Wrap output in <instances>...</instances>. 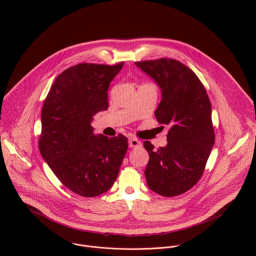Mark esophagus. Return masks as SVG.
Segmentation results:
<instances>
[{"instance_id": "obj_1", "label": "esophagus", "mask_w": 256, "mask_h": 256, "mask_svg": "<svg viewBox=\"0 0 256 256\" xmlns=\"http://www.w3.org/2000/svg\"><path fill=\"white\" fill-rule=\"evenodd\" d=\"M128 144H130V148H138L140 147V142L134 138H128Z\"/></svg>"}]
</instances>
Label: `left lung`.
I'll list each match as a JSON object with an SVG mask.
<instances>
[{
    "instance_id": "1",
    "label": "left lung",
    "mask_w": 256,
    "mask_h": 256,
    "mask_svg": "<svg viewBox=\"0 0 256 256\" xmlns=\"http://www.w3.org/2000/svg\"><path fill=\"white\" fill-rule=\"evenodd\" d=\"M134 64L161 89L155 116L170 126L165 147L155 150L149 140L144 142L150 157L144 170L147 184L160 196H179L200 180L214 142L208 96L194 70L178 60Z\"/></svg>"
}]
</instances>
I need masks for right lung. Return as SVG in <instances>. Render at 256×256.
<instances>
[{
    "label": "right lung",
    "instance_id": "add662e5",
    "mask_svg": "<svg viewBox=\"0 0 256 256\" xmlns=\"http://www.w3.org/2000/svg\"><path fill=\"white\" fill-rule=\"evenodd\" d=\"M124 64L83 62L64 70L42 106L40 154L66 188L85 198L114 186L128 147L124 136H95L91 126L108 108L109 84Z\"/></svg>",
    "mask_w": 256,
    "mask_h": 256
}]
</instances>
